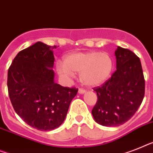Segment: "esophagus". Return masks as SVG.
Instances as JSON below:
<instances>
[{"instance_id":"obj_1","label":"esophagus","mask_w":153,"mask_h":153,"mask_svg":"<svg viewBox=\"0 0 153 153\" xmlns=\"http://www.w3.org/2000/svg\"><path fill=\"white\" fill-rule=\"evenodd\" d=\"M85 92H86V91L84 90V89H81V88H79V90H78V93H79V94H84Z\"/></svg>"}]
</instances>
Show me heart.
Here are the masks:
<instances>
[{"mask_svg":"<svg viewBox=\"0 0 153 153\" xmlns=\"http://www.w3.org/2000/svg\"><path fill=\"white\" fill-rule=\"evenodd\" d=\"M113 69V62L106 52L89 51L76 52L66 56L64 62H58L57 73L64 79L74 77L75 73L79 74L84 84L96 87L109 78Z\"/></svg>","mask_w":153,"mask_h":153,"instance_id":"obj_1","label":"heart"}]
</instances>
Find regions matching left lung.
Returning <instances> with one entry per match:
<instances>
[{"label": "left lung", "mask_w": 153, "mask_h": 153, "mask_svg": "<svg viewBox=\"0 0 153 153\" xmlns=\"http://www.w3.org/2000/svg\"><path fill=\"white\" fill-rule=\"evenodd\" d=\"M117 70L101 87L94 88L98 101L91 111L94 120L117 127L133 117L145 95V79L140 59L128 49L115 51Z\"/></svg>", "instance_id": "left-lung-1"}]
</instances>
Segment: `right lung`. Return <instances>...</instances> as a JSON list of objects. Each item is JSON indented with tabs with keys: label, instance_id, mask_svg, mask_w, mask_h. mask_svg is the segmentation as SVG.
I'll return each mask as SVG.
<instances>
[{
	"label": "right lung",
	"instance_id": "1",
	"mask_svg": "<svg viewBox=\"0 0 153 153\" xmlns=\"http://www.w3.org/2000/svg\"><path fill=\"white\" fill-rule=\"evenodd\" d=\"M56 46L38 41L18 53L7 73V89L16 113L30 127L49 131L65 120L78 89L55 82Z\"/></svg>",
	"mask_w": 153,
	"mask_h": 153
}]
</instances>
